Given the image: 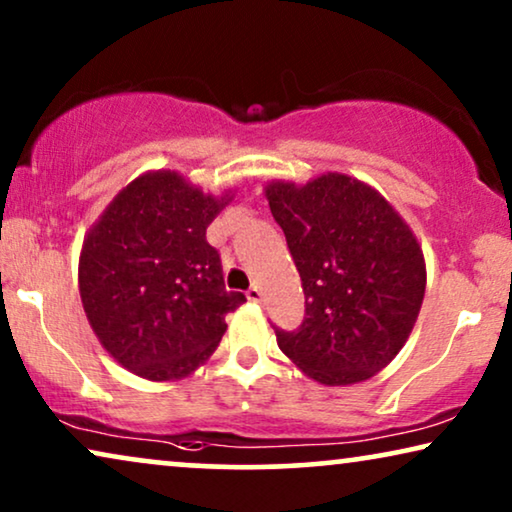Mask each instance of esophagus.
<instances>
[{"label": "esophagus", "mask_w": 512, "mask_h": 512, "mask_svg": "<svg viewBox=\"0 0 512 512\" xmlns=\"http://www.w3.org/2000/svg\"><path fill=\"white\" fill-rule=\"evenodd\" d=\"M247 298L251 300V303H258V300H261V286L251 284L249 291H247Z\"/></svg>", "instance_id": "esophagus-1"}]
</instances>
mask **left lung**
<instances>
[{
	"mask_svg": "<svg viewBox=\"0 0 512 512\" xmlns=\"http://www.w3.org/2000/svg\"><path fill=\"white\" fill-rule=\"evenodd\" d=\"M300 272L305 317L277 345L328 387L363 382L408 340L426 289L422 249L375 188L347 174L265 188Z\"/></svg>",
	"mask_w": 512,
	"mask_h": 512,
	"instance_id": "1",
	"label": "left lung"
}]
</instances>
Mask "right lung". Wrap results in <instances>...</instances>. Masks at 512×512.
Here are the masks:
<instances>
[{
	"mask_svg": "<svg viewBox=\"0 0 512 512\" xmlns=\"http://www.w3.org/2000/svg\"><path fill=\"white\" fill-rule=\"evenodd\" d=\"M177 172L137 177L90 228L81 303L104 349L153 382L193 373L219 347L244 293L223 284L207 226L226 205Z\"/></svg>",
	"mask_w": 512,
	"mask_h": 512,
	"instance_id": "obj_1",
	"label": "right lung"
}]
</instances>
